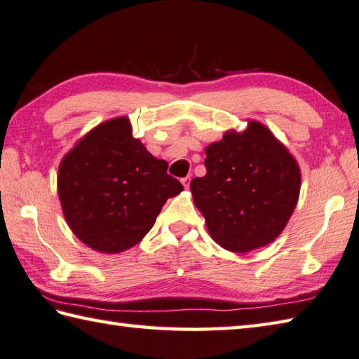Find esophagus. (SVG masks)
Here are the masks:
<instances>
[{
    "instance_id": "obj_1",
    "label": "esophagus",
    "mask_w": 359,
    "mask_h": 359,
    "mask_svg": "<svg viewBox=\"0 0 359 359\" xmlns=\"http://www.w3.org/2000/svg\"><path fill=\"white\" fill-rule=\"evenodd\" d=\"M181 182H182V186H184L186 189H189V182H190V177H186V178H182V180H181Z\"/></svg>"
}]
</instances>
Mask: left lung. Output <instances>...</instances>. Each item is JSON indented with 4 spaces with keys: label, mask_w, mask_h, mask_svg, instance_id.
I'll return each instance as SVG.
<instances>
[{
    "label": "left lung",
    "mask_w": 359,
    "mask_h": 359,
    "mask_svg": "<svg viewBox=\"0 0 359 359\" xmlns=\"http://www.w3.org/2000/svg\"><path fill=\"white\" fill-rule=\"evenodd\" d=\"M204 153L206 175L190 181V192L215 243L245 254L274 241L301 192L296 158L252 119L243 131H226Z\"/></svg>",
    "instance_id": "8db88e82"
}]
</instances>
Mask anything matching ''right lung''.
Here are the masks:
<instances>
[{
	"label": "right lung",
	"instance_id": "add662e5",
	"mask_svg": "<svg viewBox=\"0 0 359 359\" xmlns=\"http://www.w3.org/2000/svg\"><path fill=\"white\" fill-rule=\"evenodd\" d=\"M127 116L80 137L58 165L57 192L72 233L88 248L119 254L153 228L164 203L182 192L158 159L131 135Z\"/></svg>",
	"mask_w": 359,
	"mask_h": 359
}]
</instances>
